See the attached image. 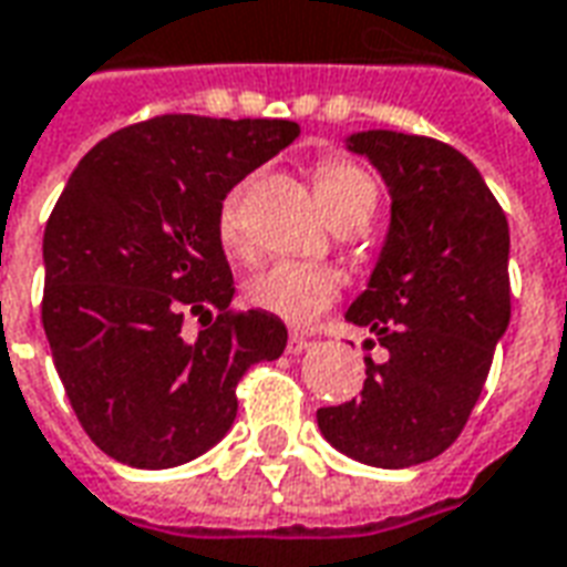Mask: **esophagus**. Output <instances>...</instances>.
Masks as SVG:
<instances>
[{
    "label": "esophagus",
    "mask_w": 567,
    "mask_h": 567,
    "mask_svg": "<svg viewBox=\"0 0 567 567\" xmlns=\"http://www.w3.org/2000/svg\"><path fill=\"white\" fill-rule=\"evenodd\" d=\"M309 346H312V337H309V333H291V337H288V352H291V355H300V352H307Z\"/></svg>",
    "instance_id": "esophagus-1"
}]
</instances>
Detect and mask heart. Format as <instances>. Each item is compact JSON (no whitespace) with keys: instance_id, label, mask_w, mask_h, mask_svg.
Returning <instances> with one entry per match:
<instances>
[{"instance_id":"1","label":"heart","mask_w":567,"mask_h":567,"mask_svg":"<svg viewBox=\"0 0 567 567\" xmlns=\"http://www.w3.org/2000/svg\"><path fill=\"white\" fill-rule=\"evenodd\" d=\"M243 197L246 185L230 187L218 206V239L224 251L246 255V224H243ZM316 197L321 209L340 221L355 212H373L377 206V185L364 166L352 161H321L316 166ZM343 276L333 267L303 264V260H276L270 267H260L246 282V297L251 307L270 312L288 324H307L319 319L324 309L340 297Z\"/></svg>"}]
</instances>
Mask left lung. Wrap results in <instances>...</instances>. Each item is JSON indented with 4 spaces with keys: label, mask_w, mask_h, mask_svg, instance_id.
I'll list each match as a JSON object with an SVG mask.
<instances>
[{
    "label": "left lung",
    "mask_w": 567,
    "mask_h": 567,
    "mask_svg": "<svg viewBox=\"0 0 567 567\" xmlns=\"http://www.w3.org/2000/svg\"><path fill=\"white\" fill-rule=\"evenodd\" d=\"M346 148L368 157L392 197L389 234L346 319L389 358H364L361 398L321 406L324 440L373 467H410L455 443L511 324V227L474 163L446 142L364 130Z\"/></svg>",
    "instance_id": "left-lung-1"
}]
</instances>
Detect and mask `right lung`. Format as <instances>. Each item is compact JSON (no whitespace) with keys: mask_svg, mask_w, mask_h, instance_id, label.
Instances as JSON below:
<instances>
[{"mask_svg":"<svg viewBox=\"0 0 567 567\" xmlns=\"http://www.w3.org/2000/svg\"><path fill=\"white\" fill-rule=\"evenodd\" d=\"M297 136L295 121L161 115L69 175L44 227L42 324L81 427L115 462L163 471L212 450L236 382L285 352L282 319L230 312L218 206ZM185 311L207 316L194 341Z\"/></svg>","mask_w":567,"mask_h":567,"instance_id":"obj_1","label":"right lung"}]
</instances>
